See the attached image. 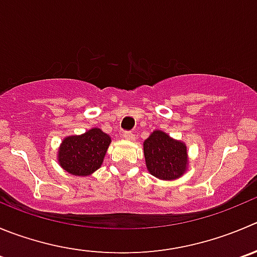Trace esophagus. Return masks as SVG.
<instances>
[{
    "label": "esophagus",
    "mask_w": 257,
    "mask_h": 257,
    "mask_svg": "<svg viewBox=\"0 0 257 257\" xmlns=\"http://www.w3.org/2000/svg\"><path fill=\"white\" fill-rule=\"evenodd\" d=\"M122 138H124L126 140H135V134L131 133V131H123Z\"/></svg>",
    "instance_id": "obj_1"
}]
</instances>
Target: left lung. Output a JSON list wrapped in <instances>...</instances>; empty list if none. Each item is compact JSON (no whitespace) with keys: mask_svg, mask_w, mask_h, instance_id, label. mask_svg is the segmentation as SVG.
<instances>
[{"mask_svg":"<svg viewBox=\"0 0 257 257\" xmlns=\"http://www.w3.org/2000/svg\"><path fill=\"white\" fill-rule=\"evenodd\" d=\"M146 167L160 179H177L187 168V148L163 131H154L144 143Z\"/></svg>","mask_w":257,"mask_h":257,"instance_id":"left-lung-1","label":"left lung"}]
</instances>
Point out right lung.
I'll return each instance as SVG.
<instances>
[{"label": "right lung", "mask_w": 257, "mask_h": 257, "mask_svg": "<svg viewBox=\"0 0 257 257\" xmlns=\"http://www.w3.org/2000/svg\"><path fill=\"white\" fill-rule=\"evenodd\" d=\"M111 138L99 128L64 139L59 149L63 169L74 175H89L101 167Z\"/></svg>", "instance_id": "add662e5"}]
</instances>
